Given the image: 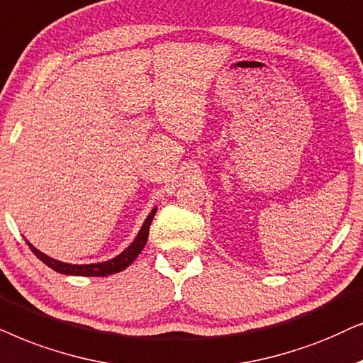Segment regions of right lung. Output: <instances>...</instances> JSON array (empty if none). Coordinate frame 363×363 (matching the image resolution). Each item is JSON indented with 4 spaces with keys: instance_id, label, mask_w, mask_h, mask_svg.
Instances as JSON below:
<instances>
[{
    "instance_id": "right-lung-1",
    "label": "right lung",
    "mask_w": 363,
    "mask_h": 363,
    "mask_svg": "<svg viewBox=\"0 0 363 363\" xmlns=\"http://www.w3.org/2000/svg\"><path fill=\"white\" fill-rule=\"evenodd\" d=\"M156 211L157 207H154V209L149 212L146 220H144V224L141 225V229H139L136 239L133 240L131 244L125 247L123 252L119 255H116V257L109 259V260H104V262H94V264H67V262H61V260H56L50 257V255L43 254L41 250H38L35 245L31 242H28L30 245V249L35 252V255L38 259L41 260V262H45L48 267H51L52 270H56V272L60 274H65V275H83V277H104V275H111V274H116V272H121V270H124L125 267H129L139 254H141V250L144 249V245L147 242V235H149V227H151V222L154 219V216H156Z\"/></svg>"
}]
</instances>
